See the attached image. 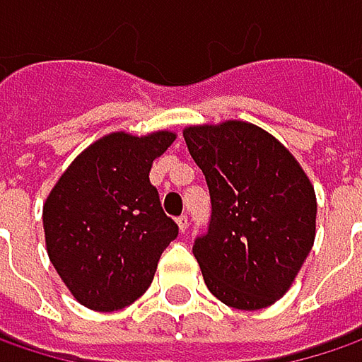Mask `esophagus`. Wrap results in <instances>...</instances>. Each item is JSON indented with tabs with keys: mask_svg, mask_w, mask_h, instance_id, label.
<instances>
[{
	"mask_svg": "<svg viewBox=\"0 0 362 362\" xmlns=\"http://www.w3.org/2000/svg\"><path fill=\"white\" fill-rule=\"evenodd\" d=\"M177 224H179V230H181V233H185V230H187V226H189V220H187L185 214H181V216L177 218Z\"/></svg>",
	"mask_w": 362,
	"mask_h": 362,
	"instance_id": "esophagus-1",
	"label": "esophagus"
}]
</instances>
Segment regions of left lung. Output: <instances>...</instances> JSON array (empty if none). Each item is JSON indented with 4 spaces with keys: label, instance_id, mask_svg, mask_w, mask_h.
Segmentation results:
<instances>
[{
    "label": "left lung",
    "instance_id": "1",
    "mask_svg": "<svg viewBox=\"0 0 362 362\" xmlns=\"http://www.w3.org/2000/svg\"><path fill=\"white\" fill-rule=\"evenodd\" d=\"M202 168L212 216L194 255L210 293L257 311L282 297L315 241V192L295 156L247 121L183 132Z\"/></svg>",
    "mask_w": 362,
    "mask_h": 362
}]
</instances>
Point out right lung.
<instances>
[{"mask_svg": "<svg viewBox=\"0 0 362 362\" xmlns=\"http://www.w3.org/2000/svg\"><path fill=\"white\" fill-rule=\"evenodd\" d=\"M173 142V132L109 134L67 167L47 197L49 259L84 307L117 311L142 297L179 235L150 183L154 158Z\"/></svg>", "mask_w": 362, "mask_h": 362, "instance_id": "right-lung-1", "label": "right lung"}]
</instances>
